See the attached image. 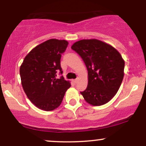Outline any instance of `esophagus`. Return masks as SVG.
<instances>
[{"instance_id": "obj_1", "label": "esophagus", "mask_w": 146, "mask_h": 146, "mask_svg": "<svg viewBox=\"0 0 146 146\" xmlns=\"http://www.w3.org/2000/svg\"><path fill=\"white\" fill-rule=\"evenodd\" d=\"M78 79L77 78V79H75V80H73V82H74V84H76L77 82H78Z\"/></svg>"}]
</instances>
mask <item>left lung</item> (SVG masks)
Returning a JSON list of instances; mask_svg holds the SVG:
<instances>
[{
    "instance_id": "obj_1",
    "label": "left lung",
    "mask_w": 146,
    "mask_h": 146,
    "mask_svg": "<svg viewBox=\"0 0 146 146\" xmlns=\"http://www.w3.org/2000/svg\"><path fill=\"white\" fill-rule=\"evenodd\" d=\"M71 48L81 56L88 70V86L80 92L87 103L102 106L116 95L124 75L125 62L116 48L97 39L79 40Z\"/></svg>"
}]
</instances>
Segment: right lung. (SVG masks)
I'll return each mask as SVG.
<instances>
[{"instance_id": "add662e5", "label": "right lung", "mask_w": 146, "mask_h": 146, "mask_svg": "<svg viewBox=\"0 0 146 146\" xmlns=\"http://www.w3.org/2000/svg\"><path fill=\"white\" fill-rule=\"evenodd\" d=\"M65 40L50 39L38 44L25 56L21 67V83L25 94L37 108L51 111L61 104L65 93L71 87L62 76L60 59L67 47Z\"/></svg>"}]
</instances>
